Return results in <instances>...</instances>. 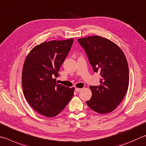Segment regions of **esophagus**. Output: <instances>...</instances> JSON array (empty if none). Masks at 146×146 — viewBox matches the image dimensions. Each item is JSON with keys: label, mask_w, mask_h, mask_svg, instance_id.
<instances>
[{"label": "esophagus", "mask_w": 146, "mask_h": 146, "mask_svg": "<svg viewBox=\"0 0 146 146\" xmlns=\"http://www.w3.org/2000/svg\"><path fill=\"white\" fill-rule=\"evenodd\" d=\"M75 91H76V92H80V91H82V89H80V88H77V87H76V88H75Z\"/></svg>", "instance_id": "1"}]
</instances>
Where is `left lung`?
<instances>
[{
  "label": "left lung",
  "instance_id": "8db88e82",
  "mask_svg": "<svg viewBox=\"0 0 146 146\" xmlns=\"http://www.w3.org/2000/svg\"><path fill=\"white\" fill-rule=\"evenodd\" d=\"M94 72L100 74L99 86H90L92 97L86 103L95 112L107 113L120 104L128 91L129 69L123 52L109 39L98 36L78 39Z\"/></svg>",
  "mask_w": 146,
  "mask_h": 146
}]
</instances>
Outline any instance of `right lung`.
<instances>
[{"label":"right lung","instance_id":"right-lung-1","mask_svg":"<svg viewBox=\"0 0 146 146\" xmlns=\"http://www.w3.org/2000/svg\"><path fill=\"white\" fill-rule=\"evenodd\" d=\"M73 39L44 42L31 50L22 70L23 94L36 112L53 117L62 112L73 96L74 89L57 83L60 66Z\"/></svg>","mask_w":146,"mask_h":146}]
</instances>
